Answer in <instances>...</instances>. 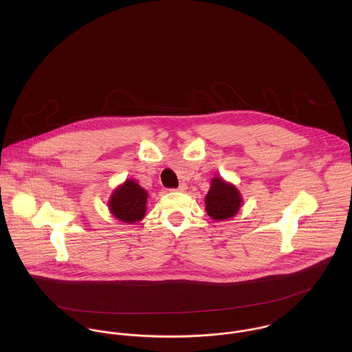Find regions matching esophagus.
<instances>
[{"instance_id": "esophagus-1", "label": "esophagus", "mask_w": 352, "mask_h": 352, "mask_svg": "<svg viewBox=\"0 0 352 352\" xmlns=\"http://www.w3.org/2000/svg\"><path fill=\"white\" fill-rule=\"evenodd\" d=\"M187 190V186L186 184H180V187L177 188V191H180V192H184Z\"/></svg>"}]
</instances>
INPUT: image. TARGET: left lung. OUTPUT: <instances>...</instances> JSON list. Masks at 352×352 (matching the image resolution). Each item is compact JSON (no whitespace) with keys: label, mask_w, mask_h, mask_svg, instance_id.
<instances>
[{"label":"left lung","mask_w":352,"mask_h":352,"mask_svg":"<svg viewBox=\"0 0 352 352\" xmlns=\"http://www.w3.org/2000/svg\"><path fill=\"white\" fill-rule=\"evenodd\" d=\"M204 203L206 212L210 218L214 221H223L234 217L239 212L243 204V197L234 184L217 175L211 179V186Z\"/></svg>","instance_id":"1"}]
</instances>
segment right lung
I'll list each match as a JSON object with an SVG mask.
<instances>
[{"instance_id": "right-lung-1", "label": "right lung", "mask_w": 352, "mask_h": 352, "mask_svg": "<svg viewBox=\"0 0 352 352\" xmlns=\"http://www.w3.org/2000/svg\"><path fill=\"white\" fill-rule=\"evenodd\" d=\"M148 191L135 180L127 179L118 186L108 199L109 212L124 223H135L146 215Z\"/></svg>"}]
</instances>
